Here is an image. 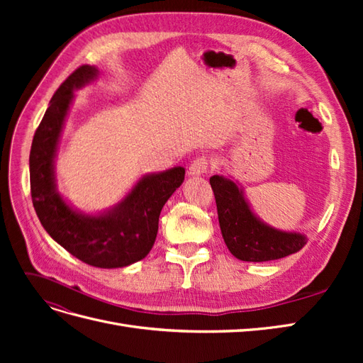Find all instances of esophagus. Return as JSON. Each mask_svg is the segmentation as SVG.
<instances>
[{
  "instance_id": "obj_1",
  "label": "esophagus",
  "mask_w": 363,
  "mask_h": 363,
  "mask_svg": "<svg viewBox=\"0 0 363 363\" xmlns=\"http://www.w3.org/2000/svg\"><path fill=\"white\" fill-rule=\"evenodd\" d=\"M212 168V162L208 157L201 156V157H196L192 160L191 167H189V175H201L208 172V169Z\"/></svg>"
}]
</instances>
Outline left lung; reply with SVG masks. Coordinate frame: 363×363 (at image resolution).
<instances>
[{
	"label": "left lung",
	"mask_w": 363,
	"mask_h": 363,
	"mask_svg": "<svg viewBox=\"0 0 363 363\" xmlns=\"http://www.w3.org/2000/svg\"><path fill=\"white\" fill-rule=\"evenodd\" d=\"M215 194L218 219L224 242L239 260L268 262L286 257L306 245L300 233L280 232L268 227L250 211L242 191L223 175L211 177Z\"/></svg>",
	"instance_id": "8db88e82"
}]
</instances>
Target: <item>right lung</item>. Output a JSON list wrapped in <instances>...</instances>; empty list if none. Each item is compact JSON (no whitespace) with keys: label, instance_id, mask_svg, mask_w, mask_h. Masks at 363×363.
Instances as JSON below:
<instances>
[{"label":"right lung","instance_id":"1","mask_svg":"<svg viewBox=\"0 0 363 363\" xmlns=\"http://www.w3.org/2000/svg\"><path fill=\"white\" fill-rule=\"evenodd\" d=\"M89 65L77 68L54 92L30 150V191L48 235L74 257L96 268H121L144 259L155 245L162 207L184 180V168L145 175L125 200L100 216L77 213L54 184V156L72 91L96 77Z\"/></svg>","mask_w":363,"mask_h":363}]
</instances>
